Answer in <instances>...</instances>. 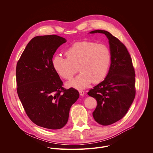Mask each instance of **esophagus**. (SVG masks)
Returning a JSON list of instances; mask_svg holds the SVG:
<instances>
[{"mask_svg": "<svg viewBox=\"0 0 153 153\" xmlns=\"http://www.w3.org/2000/svg\"><path fill=\"white\" fill-rule=\"evenodd\" d=\"M79 94L80 96H83L85 94V92L83 91H79Z\"/></svg>", "mask_w": 153, "mask_h": 153, "instance_id": "34e87169", "label": "esophagus"}]
</instances>
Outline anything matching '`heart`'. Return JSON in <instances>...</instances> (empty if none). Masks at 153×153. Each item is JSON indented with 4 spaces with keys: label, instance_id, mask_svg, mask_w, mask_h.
Returning <instances> with one entry per match:
<instances>
[{
    "label": "heart",
    "instance_id": "obj_1",
    "mask_svg": "<svg viewBox=\"0 0 153 153\" xmlns=\"http://www.w3.org/2000/svg\"><path fill=\"white\" fill-rule=\"evenodd\" d=\"M65 54L67 57L54 56L51 63L56 73L67 80L72 78L79 67L81 73L67 83L68 86L83 90L91 82H100L106 76L111 55L105 45L90 41L77 42L65 50Z\"/></svg>",
    "mask_w": 153,
    "mask_h": 153
}]
</instances>
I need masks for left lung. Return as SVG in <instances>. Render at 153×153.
<instances>
[{"mask_svg": "<svg viewBox=\"0 0 153 153\" xmlns=\"http://www.w3.org/2000/svg\"><path fill=\"white\" fill-rule=\"evenodd\" d=\"M109 40L111 55L110 70L103 81L89 90L88 94L96 99L97 105L93 113L94 120L104 126L120 120L126 114L136 95L135 71L126 47L117 38L105 30Z\"/></svg>", "mask_w": 153, "mask_h": 153, "instance_id": "1", "label": "left lung"}]
</instances>
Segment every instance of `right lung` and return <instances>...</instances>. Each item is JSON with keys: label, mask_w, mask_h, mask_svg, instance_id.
Wrapping results in <instances>:
<instances>
[{"label": "right lung", "mask_w": 153, "mask_h": 153, "mask_svg": "<svg viewBox=\"0 0 153 153\" xmlns=\"http://www.w3.org/2000/svg\"><path fill=\"white\" fill-rule=\"evenodd\" d=\"M67 42L57 35L36 36L28 43L16 66L17 92L26 114L36 125L58 129L67 124L78 91L63 87L52 67L57 49Z\"/></svg>", "instance_id": "add662e5"}]
</instances>
